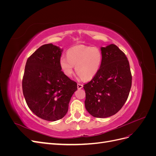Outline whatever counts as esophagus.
Wrapping results in <instances>:
<instances>
[{"instance_id":"obj_1","label":"esophagus","mask_w":156,"mask_h":156,"mask_svg":"<svg viewBox=\"0 0 156 156\" xmlns=\"http://www.w3.org/2000/svg\"><path fill=\"white\" fill-rule=\"evenodd\" d=\"M83 87V85L82 84H80V83L77 84V88L78 89H81Z\"/></svg>"}]
</instances>
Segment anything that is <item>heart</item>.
Segmentation results:
<instances>
[{
  "label": "heart",
  "mask_w": 156,
  "mask_h": 156,
  "mask_svg": "<svg viewBox=\"0 0 156 156\" xmlns=\"http://www.w3.org/2000/svg\"><path fill=\"white\" fill-rule=\"evenodd\" d=\"M102 58L101 50L96 47L75 46L67 51L66 58H60V66L65 76H72L75 66L79 79L90 80L98 72Z\"/></svg>",
  "instance_id": "1"
}]
</instances>
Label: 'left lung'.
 <instances>
[{
	"label": "left lung",
	"mask_w": 156,
	"mask_h": 156,
	"mask_svg": "<svg viewBox=\"0 0 156 156\" xmlns=\"http://www.w3.org/2000/svg\"><path fill=\"white\" fill-rule=\"evenodd\" d=\"M101 51L100 68L83 88L86 109L94 117L102 119L115 115L123 107L130 92L132 76L128 60L116 45L102 47Z\"/></svg>",
	"instance_id": "obj_1"
}]
</instances>
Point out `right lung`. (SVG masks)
Returning a JSON list of instances; mask_svg holds the SVG:
<instances>
[{
    "instance_id": "1",
    "label": "right lung",
    "mask_w": 156,
    "mask_h": 156,
    "mask_svg": "<svg viewBox=\"0 0 156 156\" xmlns=\"http://www.w3.org/2000/svg\"><path fill=\"white\" fill-rule=\"evenodd\" d=\"M62 51L52 44H45L27 60L22 81L23 95L32 112L45 120L62 119L77 90L76 82L61 71Z\"/></svg>"
}]
</instances>
